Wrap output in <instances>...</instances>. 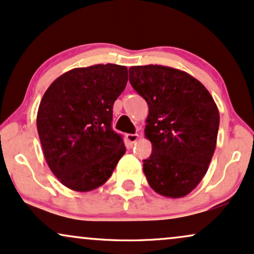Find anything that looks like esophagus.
<instances>
[{
    "instance_id": "obj_1",
    "label": "esophagus",
    "mask_w": 254,
    "mask_h": 254,
    "mask_svg": "<svg viewBox=\"0 0 254 254\" xmlns=\"http://www.w3.org/2000/svg\"><path fill=\"white\" fill-rule=\"evenodd\" d=\"M126 139L129 144H134L139 139V134H126Z\"/></svg>"
}]
</instances>
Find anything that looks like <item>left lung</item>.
I'll return each mask as SVG.
<instances>
[{
	"instance_id": "obj_1",
	"label": "left lung",
	"mask_w": 254,
	"mask_h": 254,
	"mask_svg": "<svg viewBox=\"0 0 254 254\" xmlns=\"http://www.w3.org/2000/svg\"><path fill=\"white\" fill-rule=\"evenodd\" d=\"M129 82L148 106L145 136L152 153L142 160L148 184L165 197H184L204 177L215 151L216 103L199 80L174 67L132 66Z\"/></svg>"
}]
</instances>
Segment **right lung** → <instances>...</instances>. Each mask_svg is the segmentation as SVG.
<instances>
[{
    "label": "right lung",
    "mask_w": 254,
    "mask_h": 254,
    "mask_svg": "<svg viewBox=\"0 0 254 254\" xmlns=\"http://www.w3.org/2000/svg\"><path fill=\"white\" fill-rule=\"evenodd\" d=\"M127 80L126 66L97 64L63 73L45 91L38 134L47 165L68 189L85 192L101 187L126 152L112 121Z\"/></svg>",
    "instance_id": "add662e5"
}]
</instances>
